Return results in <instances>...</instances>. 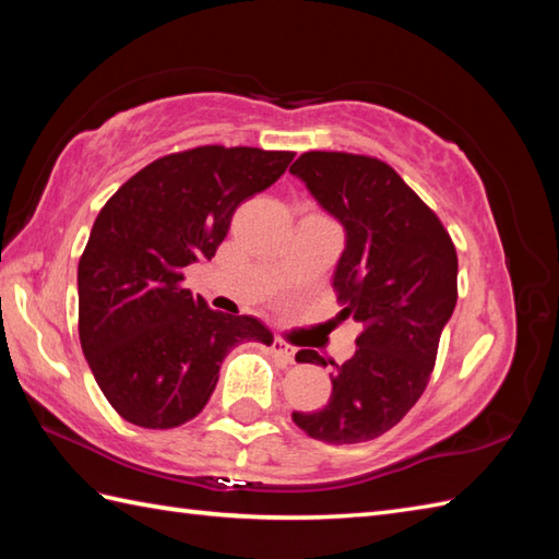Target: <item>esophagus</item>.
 Masks as SVG:
<instances>
[{"mask_svg":"<svg viewBox=\"0 0 559 559\" xmlns=\"http://www.w3.org/2000/svg\"><path fill=\"white\" fill-rule=\"evenodd\" d=\"M271 348H273V353H276L283 362H293V360H295V346H290L288 341H283V338H273Z\"/></svg>","mask_w":559,"mask_h":559,"instance_id":"obj_1","label":"esophagus"}]
</instances>
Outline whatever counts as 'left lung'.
<instances>
[{
	"instance_id": "8db88e82",
	"label": "left lung",
	"mask_w": 559,
	"mask_h": 559,
	"mask_svg": "<svg viewBox=\"0 0 559 559\" xmlns=\"http://www.w3.org/2000/svg\"><path fill=\"white\" fill-rule=\"evenodd\" d=\"M290 173L346 228L334 273L341 319L362 326L350 360L331 374L322 411L295 425L326 444H358L391 430L430 382L439 336L456 307L459 259L437 213L384 160L307 151ZM298 362L324 365L314 350Z\"/></svg>"
}]
</instances>
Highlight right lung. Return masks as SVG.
Returning <instances> with one entry per match:
<instances>
[{
	"mask_svg": "<svg viewBox=\"0 0 559 559\" xmlns=\"http://www.w3.org/2000/svg\"><path fill=\"white\" fill-rule=\"evenodd\" d=\"M293 151L197 146L148 163L98 213L79 259V338L124 420L170 430L197 418L230 348L271 346L254 317L211 310L182 286L211 259L235 209L286 173Z\"/></svg>",
	"mask_w": 559,
	"mask_h": 559,
	"instance_id": "right-lung-1",
	"label": "right lung"
}]
</instances>
